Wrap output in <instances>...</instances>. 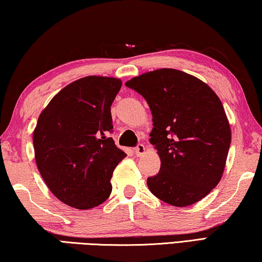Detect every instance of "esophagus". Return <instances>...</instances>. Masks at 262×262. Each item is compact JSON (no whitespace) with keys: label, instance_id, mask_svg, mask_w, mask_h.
<instances>
[{"label":"esophagus","instance_id":"34e87169","mask_svg":"<svg viewBox=\"0 0 262 262\" xmlns=\"http://www.w3.org/2000/svg\"><path fill=\"white\" fill-rule=\"evenodd\" d=\"M145 151H146V147L144 146L143 144H138L137 145V147L135 148V153H136V156H143V154L145 153Z\"/></svg>","mask_w":262,"mask_h":262}]
</instances>
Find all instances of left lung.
I'll return each mask as SVG.
<instances>
[{"mask_svg":"<svg viewBox=\"0 0 262 262\" xmlns=\"http://www.w3.org/2000/svg\"><path fill=\"white\" fill-rule=\"evenodd\" d=\"M151 109L149 143L160 157L157 175L147 179L152 194L174 207L207 196L224 173L231 127L220 97L188 73L160 68L128 80Z\"/></svg>","mask_w":262,"mask_h":262,"instance_id":"left-lung-1","label":"left lung"}]
</instances>
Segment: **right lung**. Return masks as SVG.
<instances>
[{
	"instance_id": "right-lung-1",
	"label": "right lung",
	"mask_w": 262,
	"mask_h": 262,
	"mask_svg": "<svg viewBox=\"0 0 262 262\" xmlns=\"http://www.w3.org/2000/svg\"><path fill=\"white\" fill-rule=\"evenodd\" d=\"M122 80L91 75L62 88L38 117L34 159L52 194L88 210L111 194L113 171L126 154L108 137L111 109Z\"/></svg>"
}]
</instances>
